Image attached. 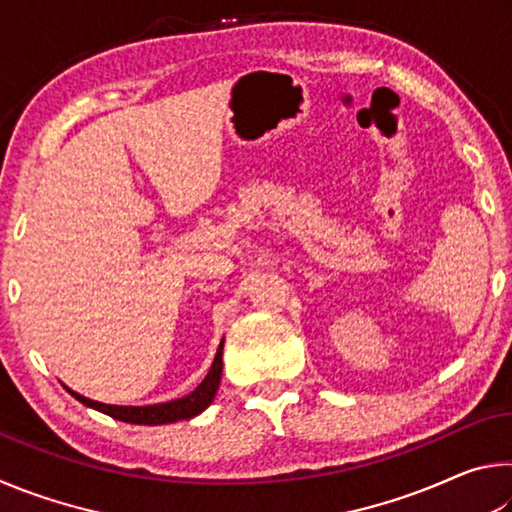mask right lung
Segmentation results:
<instances>
[{
    "instance_id": "1",
    "label": "right lung",
    "mask_w": 512,
    "mask_h": 512,
    "mask_svg": "<svg viewBox=\"0 0 512 512\" xmlns=\"http://www.w3.org/2000/svg\"><path fill=\"white\" fill-rule=\"evenodd\" d=\"M221 372H223V341L219 343V350H216V357L212 361V368L207 370L205 379L198 384L192 393L185 397H178V400L171 402H160V404H146V406H119V404H103L97 400H90L81 393L67 388V393L76 397L81 404L90 406L94 411H101L110 415V418L128 422V424H171L178 420H192L198 413H203L207 406L212 404L216 391H219L221 384Z\"/></svg>"
}]
</instances>
